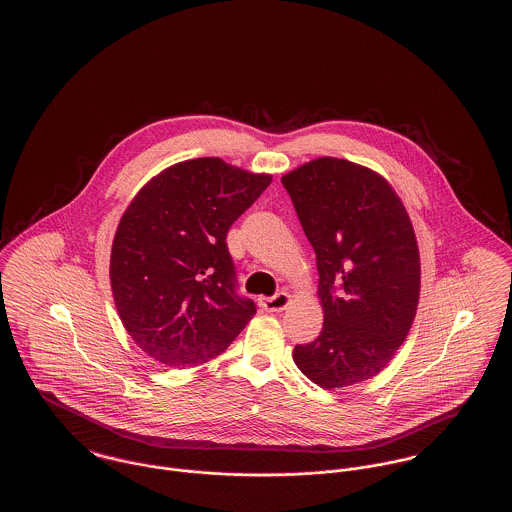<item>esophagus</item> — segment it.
Listing matches in <instances>:
<instances>
[{
    "instance_id": "34e87169",
    "label": "esophagus",
    "mask_w": 512,
    "mask_h": 512,
    "mask_svg": "<svg viewBox=\"0 0 512 512\" xmlns=\"http://www.w3.org/2000/svg\"><path fill=\"white\" fill-rule=\"evenodd\" d=\"M292 303V295L288 292H278L272 297H263L261 299V307L268 313H278L284 311L288 305Z\"/></svg>"
}]
</instances>
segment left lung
Listing matches in <instances>:
<instances>
[{"label":"left lung","mask_w":512,"mask_h":512,"mask_svg":"<svg viewBox=\"0 0 512 512\" xmlns=\"http://www.w3.org/2000/svg\"><path fill=\"white\" fill-rule=\"evenodd\" d=\"M317 253L324 324L295 345L297 368L340 390L382 372L413 326L420 253L413 222L390 182L363 165L318 157L282 176Z\"/></svg>","instance_id":"1"}]
</instances>
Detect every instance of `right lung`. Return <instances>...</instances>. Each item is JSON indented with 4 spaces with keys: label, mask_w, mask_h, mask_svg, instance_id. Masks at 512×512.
<instances>
[{
    "label": "right lung",
    "mask_w": 512,
    "mask_h": 512,
    "mask_svg": "<svg viewBox=\"0 0 512 512\" xmlns=\"http://www.w3.org/2000/svg\"><path fill=\"white\" fill-rule=\"evenodd\" d=\"M270 182L267 172L199 157L155 174L134 195L113 238L109 280L124 330L151 359L203 365L257 313L234 292L224 240Z\"/></svg>",
    "instance_id": "obj_1"
}]
</instances>
